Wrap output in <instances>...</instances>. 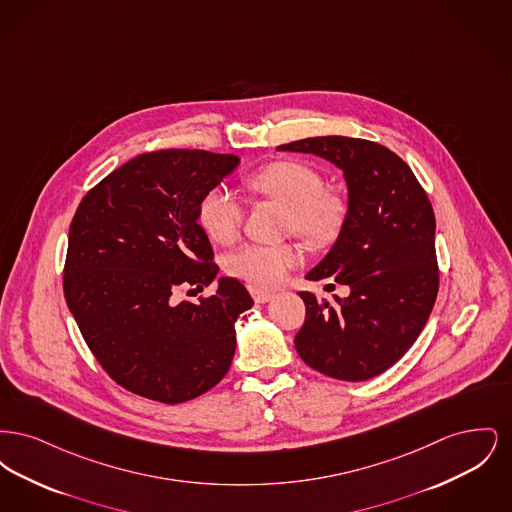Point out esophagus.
I'll use <instances>...</instances> for the list:
<instances>
[{
	"mask_svg": "<svg viewBox=\"0 0 512 512\" xmlns=\"http://www.w3.org/2000/svg\"><path fill=\"white\" fill-rule=\"evenodd\" d=\"M251 295H253L255 303H268V301L274 297V293L272 292H265V290H255V288H251Z\"/></svg>",
	"mask_w": 512,
	"mask_h": 512,
	"instance_id": "34e87169",
	"label": "esophagus"
}]
</instances>
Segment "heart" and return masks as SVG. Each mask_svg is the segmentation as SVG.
I'll use <instances>...</instances> for the list:
<instances>
[{
  "mask_svg": "<svg viewBox=\"0 0 512 512\" xmlns=\"http://www.w3.org/2000/svg\"><path fill=\"white\" fill-rule=\"evenodd\" d=\"M247 186L288 207L286 228L307 244H330L340 234L345 203L340 195L322 190V176L299 161H276L253 172ZM197 219L217 244H232L242 230L244 207L226 188H211L201 197ZM303 251L295 244H245L234 249L224 268L255 290L278 288L292 268L301 265Z\"/></svg>",
  "mask_w": 512,
  "mask_h": 512,
  "instance_id": "1",
  "label": "heart"
}]
</instances>
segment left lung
<instances>
[{"label": "left lung", "instance_id": "left-lung-1", "mask_svg": "<svg viewBox=\"0 0 512 512\" xmlns=\"http://www.w3.org/2000/svg\"><path fill=\"white\" fill-rule=\"evenodd\" d=\"M278 151L313 153L336 165L347 186L338 240L307 280L349 288L334 303L301 292L307 315L299 357L336 380L363 382L413 345L438 295L436 217L409 165L388 147L345 136L305 138Z\"/></svg>", "mask_w": 512, "mask_h": 512}]
</instances>
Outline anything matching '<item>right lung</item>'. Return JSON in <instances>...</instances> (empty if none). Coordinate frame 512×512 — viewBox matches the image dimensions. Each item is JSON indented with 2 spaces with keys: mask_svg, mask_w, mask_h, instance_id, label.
<instances>
[{
  "mask_svg": "<svg viewBox=\"0 0 512 512\" xmlns=\"http://www.w3.org/2000/svg\"><path fill=\"white\" fill-rule=\"evenodd\" d=\"M238 163L201 149L144 153L80 201L65 299L99 365L124 390L176 405L215 388L232 365L236 320L253 307L244 284L219 278L217 293L197 303H176L174 292L203 290L219 274L197 209Z\"/></svg>",
  "mask_w": 512,
  "mask_h": 512,
  "instance_id": "right-lung-1",
  "label": "right lung"
}]
</instances>
